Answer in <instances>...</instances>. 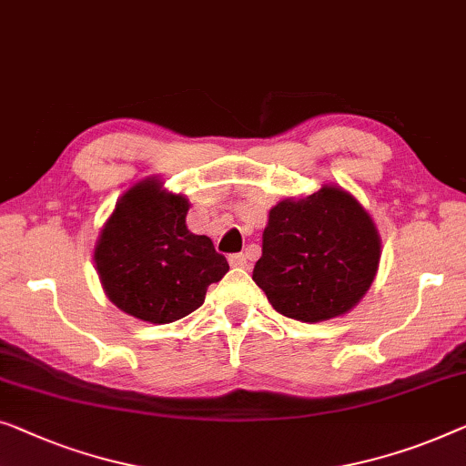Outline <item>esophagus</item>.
I'll use <instances>...</instances> for the list:
<instances>
[{"label": "esophagus", "instance_id": "1", "mask_svg": "<svg viewBox=\"0 0 466 466\" xmlns=\"http://www.w3.org/2000/svg\"><path fill=\"white\" fill-rule=\"evenodd\" d=\"M228 265L235 268H246L248 267V256L246 254H231L228 256Z\"/></svg>", "mask_w": 466, "mask_h": 466}]
</instances>
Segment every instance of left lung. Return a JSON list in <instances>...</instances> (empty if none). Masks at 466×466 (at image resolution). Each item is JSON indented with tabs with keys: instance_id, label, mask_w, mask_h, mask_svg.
<instances>
[{
	"instance_id": "obj_1",
	"label": "left lung",
	"mask_w": 466,
	"mask_h": 466,
	"mask_svg": "<svg viewBox=\"0 0 466 466\" xmlns=\"http://www.w3.org/2000/svg\"><path fill=\"white\" fill-rule=\"evenodd\" d=\"M380 238L347 191L321 187L268 212L252 279L289 319L323 321L353 309L379 271Z\"/></svg>"
}]
</instances>
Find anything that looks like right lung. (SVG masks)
Wrapping results in <instances>:
<instances>
[{
    "instance_id": "1",
    "label": "right lung",
    "mask_w": 466,
    "mask_h": 466,
    "mask_svg": "<svg viewBox=\"0 0 466 466\" xmlns=\"http://www.w3.org/2000/svg\"><path fill=\"white\" fill-rule=\"evenodd\" d=\"M188 201L143 180L117 201L94 260L103 288L121 311L151 323L183 319L204 305L208 286L228 262L206 235L187 228Z\"/></svg>"
}]
</instances>
